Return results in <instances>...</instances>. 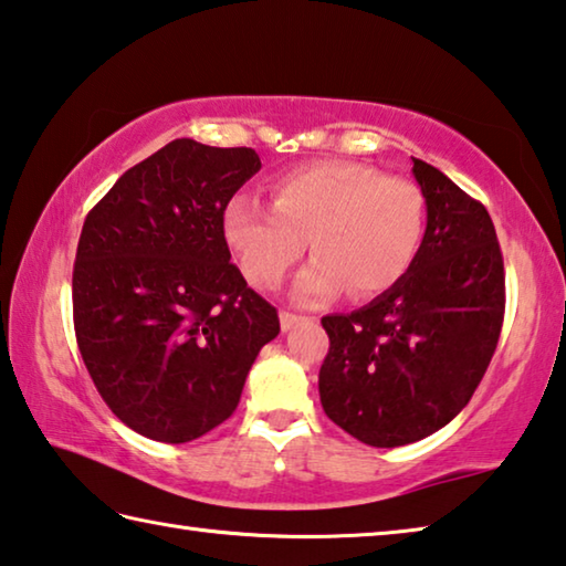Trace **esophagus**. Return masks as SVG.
Returning <instances> with one entry per match:
<instances>
[{"instance_id":"esophagus-1","label":"esophagus","mask_w":566,"mask_h":566,"mask_svg":"<svg viewBox=\"0 0 566 566\" xmlns=\"http://www.w3.org/2000/svg\"><path fill=\"white\" fill-rule=\"evenodd\" d=\"M303 321H308V318H303V315H293V313H281V328H283V333H289V331H293L295 325L298 323H303Z\"/></svg>"}]
</instances>
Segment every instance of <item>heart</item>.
<instances>
[{
    "label": "heart",
    "mask_w": 566,
    "mask_h": 566,
    "mask_svg": "<svg viewBox=\"0 0 566 566\" xmlns=\"http://www.w3.org/2000/svg\"><path fill=\"white\" fill-rule=\"evenodd\" d=\"M223 238L245 277L273 289L305 244L315 255L295 275L293 301L318 305L345 285L373 298L398 285L420 253L424 196L408 178L353 161H318L277 176L271 206L235 196L223 211Z\"/></svg>",
    "instance_id": "obj_1"
}]
</instances>
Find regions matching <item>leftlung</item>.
<instances>
[{
  "label": "left lung",
  "instance_id": "left-lung-1",
  "mask_svg": "<svg viewBox=\"0 0 566 566\" xmlns=\"http://www.w3.org/2000/svg\"><path fill=\"white\" fill-rule=\"evenodd\" d=\"M412 176L428 226L410 271L363 308L323 318V410L373 448L418 442L458 418L504 318V265L488 208L420 158Z\"/></svg>",
  "mask_w": 566,
  "mask_h": 566
}]
</instances>
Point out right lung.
Masks as SVG:
<instances>
[{"instance_id": "add662e5", "label": "right lung", "mask_w": 566, "mask_h": 566, "mask_svg": "<svg viewBox=\"0 0 566 566\" xmlns=\"http://www.w3.org/2000/svg\"><path fill=\"white\" fill-rule=\"evenodd\" d=\"M261 171L253 148L176 138L86 216L72 277L88 375L118 420L181 444L233 415L275 308L231 263L223 211Z\"/></svg>"}]
</instances>
